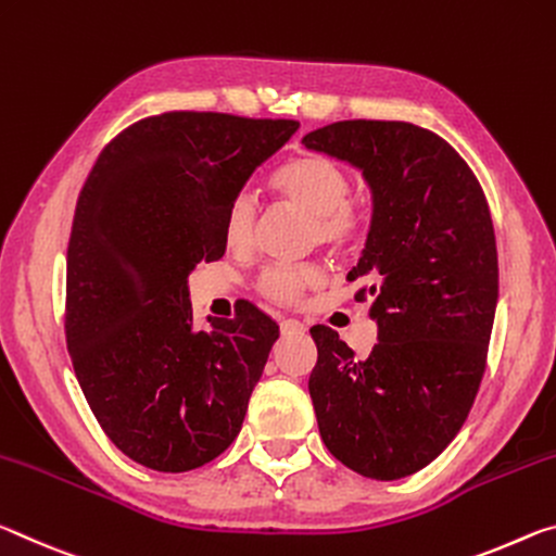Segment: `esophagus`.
Segmentation results:
<instances>
[{
  "label": "esophagus",
  "mask_w": 556,
  "mask_h": 556,
  "mask_svg": "<svg viewBox=\"0 0 556 556\" xmlns=\"http://www.w3.org/2000/svg\"><path fill=\"white\" fill-rule=\"evenodd\" d=\"M280 330L286 334L290 332H305V325L300 320H293V317H280Z\"/></svg>",
  "instance_id": "34e87169"
}]
</instances>
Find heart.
I'll return each instance as SVG.
<instances>
[{
	"label": "heart",
	"instance_id": "1",
	"mask_svg": "<svg viewBox=\"0 0 556 556\" xmlns=\"http://www.w3.org/2000/svg\"><path fill=\"white\" fill-rule=\"evenodd\" d=\"M273 189L286 202L313 214V239L330 251L344 253L357 245L369 226V214L350 202L352 179L338 162L323 154H305L286 162L270 179ZM256 226V202L249 192H239L226 204L222 231L229 245H245ZM317 270L311 266H270L261 273L258 290L276 303H295Z\"/></svg>",
	"mask_w": 556,
	"mask_h": 556
}]
</instances>
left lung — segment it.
Segmentation results:
<instances>
[{"label":"left lung","mask_w":556,"mask_h":556,"mask_svg":"<svg viewBox=\"0 0 556 556\" xmlns=\"http://www.w3.org/2000/svg\"><path fill=\"white\" fill-rule=\"evenodd\" d=\"M307 150L359 167L375 214L354 300L371 298L379 342L357 359L313 327L311 389L327 451L371 480H399L439 458L476 402L497 305V245L468 162L439 135L399 121H340Z\"/></svg>","instance_id":"obj_1"}]
</instances>
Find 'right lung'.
Instances as JSON below:
<instances>
[{
	"label": "right lung",
	"instance_id": "obj_1",
	"mask_svg": "<svg viewBox=\"0 0 556 556\" xmlns=\"http://www.w3.org/2000/svg\"><path fill=\"white\" fill-rule=\"evenodd\" d=\"M298 121L172 111L125 127L78 194L66 342L90 412L127 458L194 470L229 448L278 340L256 305L197 330L187 276L226 251V204Z\"/></svg>",
	"mask_w": 556,
	"mask_h": 556
}]
</instances>
